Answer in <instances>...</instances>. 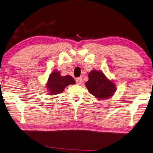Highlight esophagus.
<instances>
[{
  "instance_id": "1",
  "label": "esophagus",
  "mask_w": 153,
  "mask_h": 153,
  "mask_svg": "<svg viewBox=\"0 0 153 153\" xmlns=\"http://www.w3.org/2000/svg\"><path fill=\"white\" fill-rule=\"evenodd\" d=\"M83 81L82 77H78V78L76 79V83L77 85H81Z\"/></svg>"
}]
</instances>
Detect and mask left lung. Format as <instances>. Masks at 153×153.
Wrapping results in <instances>:
<instances>
[{
  "instance_id": "obj_1",
  "label": "left lung",
  "mask_w": 153,
  "mask_h": 153,
  "mask_svg": "<svg viewBox=\"0 0 153 153\" xmlns=\"http://www.w3.org/2000/svg\"><path fill=\"white\" fill-rule=\"evenodd\" d=\"M88 77L85 87L95 98L106 100L114 95L117 89L115 83L107 78L103 71L93 70L88 74Z\"/></svg>"
}]
</instances>
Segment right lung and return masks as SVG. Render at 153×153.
<instances>
[{
    "mask_svg": "<svg viewBox=\"0 0 153 153\" xmlns=\"http://www.w3.org/2000/svg\"><path fill=\"white\" fill-rule=\"evenodd\" d=\"M75 83L76 81L71 76L69 75L62 76L59 71L54 70L50 74L46 88L48 94L57 95L64 91L65 87Z\"/></svg>",
    "mask_w": 153,
    "mask_h": 153,
    "instance_id": "right-lung-1",
    "label": "right lung"
}]
</instances>
